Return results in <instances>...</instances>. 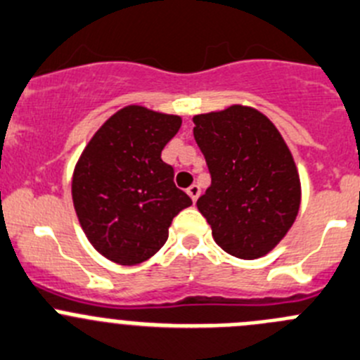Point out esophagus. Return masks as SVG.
<instances>
[{
  "mask_svg": "<svg viewBox=\"0 0 360 360\" xmlns=\"http://www.w3.org/2000/svg\"><path fill=\"white\" fill-rule=\"evenodd\" d=\"M200 193H201V189H200V186H196V184H193V186L187 189V194H189L191 200L193 201H196L198 198H200Z\"/></svg>",
  "mask_w": 360,
  "mask_h": 360,
  "instance_id": "obj_1",
  "label": "esophagus"
}]
</instances>
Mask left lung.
Instances as JSON below:
<instances>
[{
    "mask_svg": "<svg viewBox=\"0 0 360 360\" xmlns=\"http://www.w3.org/2000/svg\"><path fill=\"white\" fill-rule=\"evenodd\" d=\"M193 122L212 176L196 205L212 237L235 258L269 255L300 208V178L288 145L263 112L248 105L196 115Z\"/></svg>",
    "mask_w": 360,
    "mask_h": 360,
    "instance_id": "8db88e82",
    "label": "left lung"
}]
</instances>
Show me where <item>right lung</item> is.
Returning <instances> with one entry per match:
<instances>
[{"instance_id":"obj_1","label":"right lung","mask_w":360,"mask_h":360,"mask_svg":"<svg viewBox=\"0 0 360 360\" xmlns=\"http://www.w3.org/2000/svg\"><path fill=\"white\" fill-rule=\"evenodd\" d=\"M180 125L176 115L125 105L81 153L72 201L84 235L104 258L129 266L146 262L166 244L174 215L193 205L160 159Z\"/></svg>"}]
</instances>
